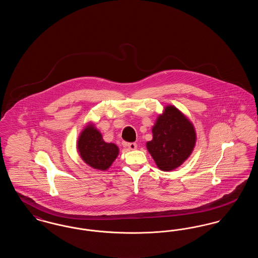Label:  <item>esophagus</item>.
I'll return each mask as SVG.
<instances>
[{"label": "esophagus", "instance_id": "obj_1", "mask_svg": "<svg viewBox=\"0 0 258 258\" xmlns=\"http://www.w3.org/2000/svg\"><path fill=\"white\" fill-rule=\"evenodd\" d=\"M125 147L131 149V150H135L137 148V144L135 142H131V143H124L123 144Z\"/></svg>", "mask_w": 258, "mask_h": 258}]
</instances>
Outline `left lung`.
Instances as JSON below:
<instances>
[{
    "label": "left lung",
    "instance_id": "1",
    "mask_svg": "<svg viewBox=\"0 0 258 258\" xmlns=\"http://www.w3.org/2000/svg\"><path fill=\"white\" fill-rule=\"evenodd\" d=\"M196 139L191 123L176 107L167 106L153 127L147 149L160 169L170 171L189 157Z\"/></svg>",
    "mask_w": 258,
    "mask_h": 258
}]
</instances>
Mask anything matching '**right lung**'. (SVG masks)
<instances>
[{
    "label": "right lung",
    "instance_id": "1",
    "mask_svg": "<svg viewBox=\"0 0 258 258\" xmlns=\"http://www.w3.org/2000/svg\"><path fill=\"white\" fill-rule=\"evenodd\" d=\"M78 151L87 164L99 170L107 169L119 153L118 147L113 143H106L92 124L80 135Z\"/></svg>",
    "mask_w": 258,
    "mask_h": 258
}]
</instances>
